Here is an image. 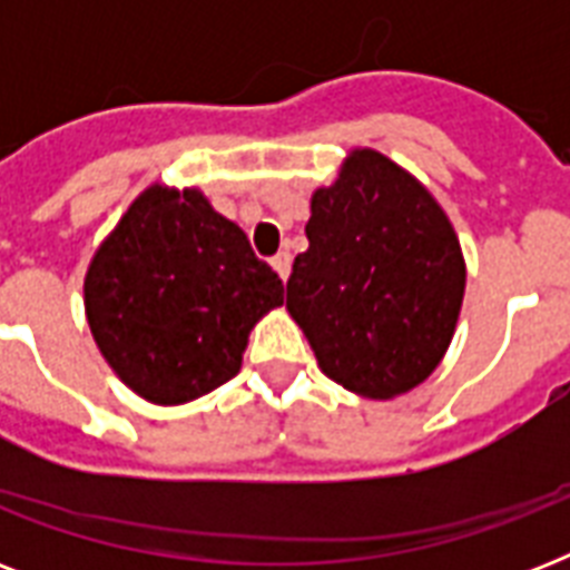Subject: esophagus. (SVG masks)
<instances>
[{
	"mask_svg": "<svg viewBox=\"0 0 570 570\" xmlns=\"http://www.w3.org/2000/svg\"><path fill=\"white\" fill-rule=\"evenodd\" d=\"M289 266H293V257H289L286 250H281V254H275V257H272V268H275L277 275H281V281H286V277H289Z\"/></svg>",
	"mask_w": 570,
	"mask_h": 570,
	"instance_id": "1",
	"label": "esophagus"
}]
</instances>
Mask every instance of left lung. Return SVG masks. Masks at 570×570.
<instances>
[{
    "label": "left lung",
    "instance_id": "8db88e82",
    "mask_svg": "<svg viewBox=\"0 0 570 570\" xmlns=\"http://www.w3.org/2000/svg\"><path fill=\"white\" fill-rule=\"evenodd\" d=\"M307 250L286 311L331 381L366 399L402 396L441 364L468 268L450 218L423 183L357 147L311 197Z\"/></svg>",
    "mask_w": 570,
    "mask_h": 570
}]
</instances>
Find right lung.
<instances>
[{
	"label": "right lung",
	"instance_id": "add662e5",
	"mask_svg": "<svg viewBox=\"0 0 570 570\" xmlns=\"http://www.w3.org/2000/svg\"><path fill=\"white\" fill-rule=\"evenodd\" d=\"M284 284L197 189L154 183L102 239L85 316L106 364L154 405H183L239 373L250 328Z\"/></svg>",
	"mask_w": 570,
	"mask_h": 570
}]
</instances>
